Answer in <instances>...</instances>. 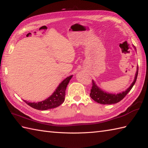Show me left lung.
I'll return each mask as SVG.
<instances>
[{"label": "left lung", "instance_id": "obj_1", "mask_svg": "<svg viewBox=\"0 0 148 148\" xmlns=\"http://www.w3.org/2000/svg\"><path fill=\"white\" fill-rule=\"evenodd\" d=\"M132 46L136 51V49L134 47V45H132ZM137 75H138V65L137 66V70L132 83L130 84L129 88H127L125 90H123L121 92L117 94L110 93L103 90L101 88L98 86L96 84V82H94L93 80L92 87V89L90 90V96L94 101L102 104H112L119 103L121 100H122L125 96L132 89L134 85L135 84L136 82Z\"/></svg>", "mask_w": 148, "mask_h": 148}]
</instances>
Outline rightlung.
<instances>
[{
  "instance_id": "1",
  "label": "right lung",
  "mask_w": 148,
  "mask_h": 148,
  "mask_svg": "<svg viewBox=\"0 0 148 148\" xmlns=\"http://www.w3.org/2000/svg\"><path fill=\"white\" fill-rule=\"evenodd\" d=\"M72 77L73 75H70L64 79L59 84L54 92L44 101L37 102V103H35V102L32 103V102H28L24 99L23 100L29 106L38 110L44 111L60 106L64 101L66 88Z\"/></svg>"
}]
</instances>
